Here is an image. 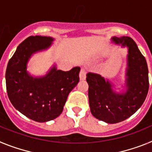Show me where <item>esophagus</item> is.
<instances>
[{
	"label": "esophagus",
	"instance_id": "34e87169",
	"mask_svg": "<svg viewBox=\"0 0 152 152\" xmlns=\"http://www.w3.org/2000/svg\"><path fill=\"white\" fill-rule=\"evenodd\" d=\"M86 75H87V70H86V68H82L80 69V75H79L80 80H84L86 78Z\"/></svg>",
	"mask_w": 152,
	"mask_h": 152
}]
</instances>
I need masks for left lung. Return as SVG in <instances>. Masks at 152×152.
Wrapping results in <instances>:
<instances>
[{"label":"left lung","instance_id":"obj_1","mask_svg":"<svg viewBox=\"0 0 152 152\" xmlns=\"http://www.w3.org/2000/svg\"><path fill=\"white\" fill-rule=\"evenodd\" d=\"M113 40L129 48L126 92L116 94L110 83L98 74L89 72L86 78L91 113L107 123H119L135 113L144 103L149 88L147 62L135 41L128 36Z\"/></svg>","mask_w":152,"mask_h":152}]
</instances>
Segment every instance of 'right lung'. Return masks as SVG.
Returning <instances> with one entry per match:
<instances>
[{
	"instance_id": "obj_1",
	"label": "right lung",
	"mask_w": 152,
	"mask_h": 152,
	"mask_svg": "<svg viewBox=\"0 0 152 152\" xmlns=\"http://www.w3.org/2000/svg\"><path fill=\"white\" fill-rule=\"evenodd\" d=\"M52 41L49 36H29L9 60L5 75L7 92L13 107L39 123L59 116L69 93L79 82V67L68 72L54 67L41 78H33L27 74L26 63L31 55L47 49Z\"/></svg>"
}]
</instances>
